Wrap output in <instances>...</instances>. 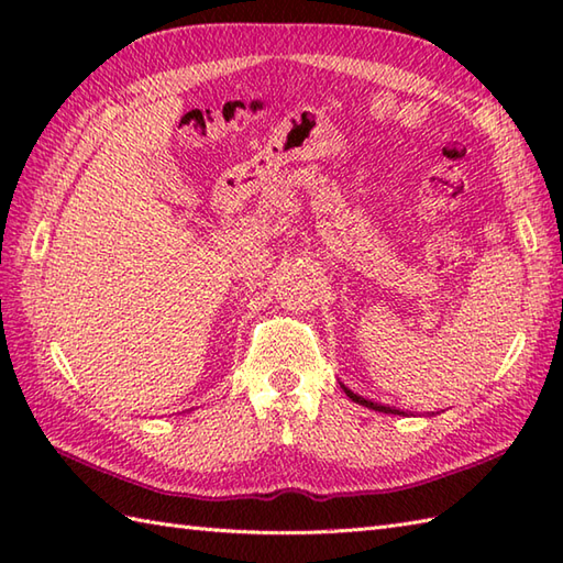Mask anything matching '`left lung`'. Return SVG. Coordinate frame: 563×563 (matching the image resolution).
I'll return each mask as SVG.
<instances>
[{
    "mask_svg": "<svg viewBox=\"0 0 563 563\" xmlns=\"http://www.w3.org/2000/svg\"><path fill=\"white\" fill-rule=\"evenodd\" d=\"M341 387H343V391H345V397H349L351 401H355V404H361V406H367V409H373V411H379V413H394V416H406V411H401V409H394V406H385V404H377V401H373V399H365V397H361V394H355V391H351L349 387L343 385L341 382Z\"/></svg>",
    "mask_w": 563,
    "mask_h": 563,
    "instance_id": "8db88e82",
    "label": "left lung"
}]
</instances>
